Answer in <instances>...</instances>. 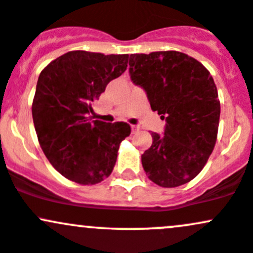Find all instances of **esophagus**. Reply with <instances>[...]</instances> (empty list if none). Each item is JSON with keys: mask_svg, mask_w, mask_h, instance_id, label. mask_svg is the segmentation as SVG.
I'll list each match as a JSON object with an SVG mask.
<instances>
[{"mask_svg": "<svg viewBox=\"0 0 253 253\" xmlns=\"http://www.w3.org/2000/svg\"><path fill=\"white\" fill-rule=\"evenodd\" d=\"M138 130H140V126H131V131H132V134H135V132H137Z\"/></svg>", "mask_w": 253, "mask_h": 253, "instance_id": "1", "label": "esophagus"}]
</instances>
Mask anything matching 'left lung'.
<instances>
[{
  "mask_svg": "<svg viewBox=\"0 0 253 253\" xmlns=\"http://www.w3.org/2000/svg\"><path fill=\"white\" fill-rule=\"evenodd\" d=\"M129 65L131 82L165 121L164 132H152L151 148L141 156L143 170L160 187L187 183L216 143L221 106L213 78L199 61L175 50L131 54Z\"/></svg>",
  "mask_w": 253,
  "mask_h": 253,
  "instance_id": "obj_1",
  "label": "left lung"
}]
</instances>
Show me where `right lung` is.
Masks as SVG:
<instances>
[{
  "instance_id": "1",
  "label": "right lung",
  "mask_w": 253,
  "mask_h": 253,
  "mask_svg": "<svg viewBox=\"0 0 253 253\" xmlns=\"http://www.w3.org/2000/svg\"><path fill=\"white\" fill-rule=\"evenodd\" d=\"M127 54L69 51L41 72L32 102L37 137L50 164L80 184L111 175L129 124L88 118L106 85L126 70Z\"/></svg>"
}]
</instances>
